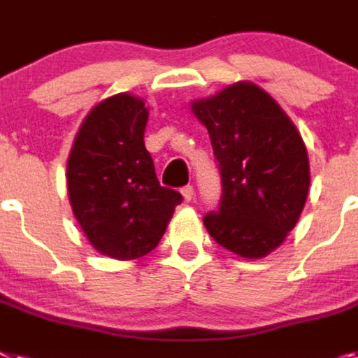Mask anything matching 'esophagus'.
Segmentation results:
<instances>
[{
  "mask_svg": "<svg viewBox=\"0 0 358 358\" xmlns=\"http://www.w3.org/2000/svg\"><path fill=\"white\" fill-rule=\"evenodd\" d=\"M182 194H184V198L187 200V202H191L194 196V187L193 185H185V187H182Z\"/></svg>",
  "mask_w": 358,
  "mask_h": 358,
  "instance_id": "esophagus-1",
  "label": "esophagus"
}]
</instances>
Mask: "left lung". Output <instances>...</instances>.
Segmentation results:
<instances>
[{
	"label": "left lung",
	"instance_id": "8db88e82",
	"mask_svg": "<svg viewBox=\"0 0 358 358\" xmlns=\"http://www.w3.org/2000/svg\"><path fill=\"white\" fill-rule=\"evenodd\" d=\"M191 109L207 127L222 174L220 206L203 216L207 233L240 257H266L304 209V140L280 105L253 83L229 85Z\"/></svg>",
	"mask_w": 358,
	"mask_h": 358
}]
</instances>
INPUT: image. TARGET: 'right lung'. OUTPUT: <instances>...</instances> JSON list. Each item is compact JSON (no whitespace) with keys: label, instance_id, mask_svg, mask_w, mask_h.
Returning a JSON list of instances; mask_svg holds the SVG:
<instances>
[{"label":"right lung","instance_id":"right-lung-1","mask_svg":"<svg viewBox=\"0 0 358 358\" xmlns=\"http://www.w3.org/2000/svg\"><path fill=\"white\" fill-rule=\"evenodd\" d=\"M149 109L116 94L83 120L67 162L72 213L96 251L116 260L151 253L182 194L162 187L143 143Z\"/></svg>","mask_w":358,"mask_h":358}]
</instances>
